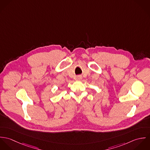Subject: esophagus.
Listing matches in <instances>:
<instances>
[{
  "label": "esophagus",
  "instance_id": "obj_1",
  "mask_svg": "<svg viewBox=\"0 0 150 150\" xmlns=\"http://www.w3.org/2000/svg\"><path fill=\"white\" fill-rule=\"evenodd\" d=\"M77 79L78 80H81V79H82V77H81V76H77Z\"/></svg>",
  "mask_w": 150,
  "mask_h": 150
}]
</instances>
